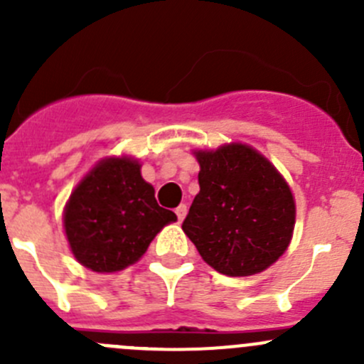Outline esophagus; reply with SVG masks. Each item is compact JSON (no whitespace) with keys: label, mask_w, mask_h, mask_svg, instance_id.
Here are the masks:
<instances>
[{"label":"esophagus","mask_w":364,"mask_h":364,"mask_svg":"<svg viewBox=\"0 0 364 364\" xmlns=\"http://www.w3.org/2000/svg\"><path fill=\"white\" fill-rule=\"evenodd\" d=\"M186 211H188L186 204H179L178 208H176V216H178L179 222H183V218H185V216H186Z\"/></svg>","instance_id":"obj_1"}]
</instances>
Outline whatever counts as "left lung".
<instances>
[{
    "mask_svg": "<svg viewBox=\"0 0 364 364\" xmlns=\"http://www.w3.org/2000/svg\"><path fill=\"white\" fill-rule=\"evenodd\" d=\"M200 192L183 222L200 257L227 277L267 269L287 250L296 204L287 181L247 144L196 151Z\"/></svg>",
    "mask_w": 364,
    "mask_h": 364,
    "instance_id": "left-lung-1",
    "label": "left lung"
}]
</instances>
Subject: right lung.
Segmentation results:
<instances>
[{
  "label": "right lung",
  "mask_w": 364,
  "mask_h": 364,
  "mask_svg": "<svg viewBox=\"0 0 364 364\" xmlns=\"http://www.w3.org/2000/svg\"><path fill=\"white\" fill-rule=\"evenodd\" d=\"M176 220L156 203L139 161L128 156L98 161L72 192L63 215L72 253L97 273L137 262L164 225Z\"/></svg>",
  "instance_id": "add662e5"
}]
</instances>
